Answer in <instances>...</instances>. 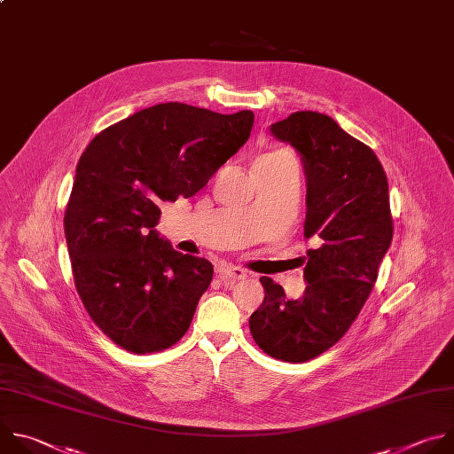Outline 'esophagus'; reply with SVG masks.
Returning <instances> with one entry per match:
<instances>
[{"mask_svg":"<svg viewBox=\"0 0 454 454\" xmlns=\"http://www.w3.org/2000/svg\"><path fill=\"white\" fill-rule=\"evenodd\" d=\"M216 274L220 278V281H223L225 285H234L236 281H241L247 278V271L239 266H234V264H220Z\"/></svg>","mask_w":454,"mask_h":454,"instance_id":"obj_1","label":"esophagus"}]
</instances>
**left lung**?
Instances as JSON below:
<instances>
[{
	"mask_svg": "<svg viewBox=\"0 0 454 454\" xmlns=\"http://www.w3.org/2000/svg\"><path fill=\"white\" fill-rule=\"evenodd\" d=\"M302 157L308 176L304 236L306 292L288 301L281 285L261 278L264 301L248 324L268 356L304 364L331 348L365 306L392 243L387 173L371 146L315 111H299L270 127Z\"/></svg>",
	"mask_w": 454,
	"mask_h": 454,
	"instance_id": "1",
	"label": "left lung"
}]
</instances>
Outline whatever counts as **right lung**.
<instances>
[{"instance_id": "add662e5", "label": "right lung", "mask_w": 454, "mask_h": 454, "mask_svg": "<svg viewBox=\"0 0 454 454\" xmlns=\"http://www.w3.org/2000/svg\"><path fill=\"white\" fill-rule=\"evenodd\" d=\"M252 125V111L169 102L104 129L83 150L64 213L73 281L90 320L121 348L159 352L190 329L215 270L159 238V206L200 192Z\"/></svg>"}]
</instances>
